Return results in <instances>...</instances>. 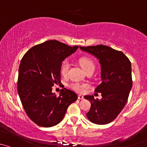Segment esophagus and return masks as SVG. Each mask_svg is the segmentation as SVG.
I'll return each instance as SVG.
<instances>
[{
  "label": "esophagus",
  "mask_w": 147,
  "mask_h": 147,
  "mask_svg": "<svg viewBox=\"0 0 147 147\" xmlns=\"http://www.w3.org/2000/svg\"><path fill=\"white\" fill-rule=\"evenodd\" d=\"M78 99H79V100H84V96H81V95H79V96H78Z\"/></svg>",
  "instance_id": "esophagus-1"
}]
</instances>
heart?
Instances as JSON below:
<instances>
[{"label":"heart","instance_id":"b5f03b06","mask_svg":"<svg viewBox=\"0 0 147 147\" xmlns=\"http://www.w3.org/2000/svg\"><path fill=\"white\" fill-rule=\"evenodd\" d=\"M79 62L81 67L83 68V69H84L85 71L90 69H95L94 63L90 59L83 57V58H81L80 59ZM69 66H70V65H69V61L67 59L63 60V62L61 63V68H60V71H61V74L63 76H66L67 74ZM69 87L71 89H73L74 90H75V91L78 92V93H83L84 89L88 87V86L86 84H78V83H72V84L69 85Z\"/></svg>","mask_w":147,"mask_h":147}]
</instances>
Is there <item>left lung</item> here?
<instances>
[{"label": "left lung", "mask_w": 147, "mask_h": 147, "mask_svg": "<svg viewBox=\"0 0 147 147\" xmlns=\"http://www.w3.org/2000/svg\"><path fill=\"white\" fill-rule=\"evenodd\" d=\"M79 47L94 56L100 65L101 83L95 92L101 93L102 98L84 96L91 103L86 116L97 125L108 124L117 117L127 101L132 86L131 62L122 51L105 45Z\"/></svg>", "instance_id": "8db88e82"}]
</instances>
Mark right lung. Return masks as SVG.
I'll use <instances>...</instances> for the list:
<instances>
[{"label": "right lung", "instance_id": "1", "mask_svg": "<svg viewBox=\"0 0 147 147\" xmlns=\"http://www.w3.org/2000/svg\"><path fill=\"white\" fill-rule=\"evenodd\" d=\"M78 48L49 40L32 47L22 57L18 71V95L27 115L37 125L45 127L57 125L78 98L66 88L59 96L51 91L54 84L61 83L62 61Z\"/></svg>", "mask_w": 147, "mask_h": 147}]
</instances>
